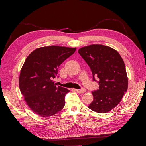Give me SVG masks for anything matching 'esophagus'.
<instances>
[{
    "instance_id": "obj_1",
    "label": "esophagus",
    "mask_w": 146,
    "mask_h": 146,
    "mask_svg": "<svg viewBox=\"0 0 146 146\" xmlns=\"http://www.w3.org/2000/svg\"><path fill=\"white\" fill-rule=\"evenodd\" d=\"M75 91H76L77 92H78V93H79V94H82V93H84V92L86 91V90L84 89V88H82V90L76 89V90H75Z\"/></svg>"
}]
</instances>
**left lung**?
Here are the masks:
<instances>
[{
    "mask_svg": "<svg viewBox=\"0 0 146 146\" xmlns=\"http://www.w3.org/2000/svg\"><path fill=\"white\" fill-rule=\"evenodd\" d=\"M78 52L90 66L93 80L95 77L99 80V90L92 92L94 99L88 108L99 113L109 112L127 91L128 77L122 57L114 48L100 44L82 47Z\"/></svg>",
    "mask_w": 146,
    "mask_h": 146,
    "instance_id": "obj_1",
    "label": "left lung"
}]
</instances>
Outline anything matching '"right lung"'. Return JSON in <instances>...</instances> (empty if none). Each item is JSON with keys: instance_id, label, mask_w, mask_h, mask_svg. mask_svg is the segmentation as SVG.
<instances>
[{"instance_id": "1", "label": "right lung", "mask_w": 146, "mask_h": 146, "mask_svg": "<svg viewBox=\"0 0 146 146\" xmlns=\"http://www.w3.org/2000/svg\"><path fill=\"white\" fill-rule=\"evenodd\" d=\"M76 48L51 46L38 48L27 57L21 69L19 86L29 108L41 117L61 111L65 96L70 91L52 81L58 68L72 55Z\"/></svg>"}]
</instances>
